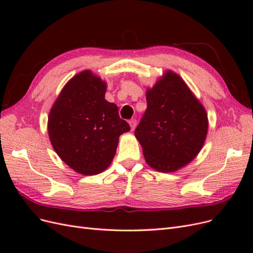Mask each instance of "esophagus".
Returning <instances> with one entry per match:
<instances>
[{"mask_svg": "<svg viewBox=\"0 0 253 253\" xmlns=\"http://www.w3.org/2000/svg\"><path fill=\"white\" fill-rule=\"evenodd\" d=\"M128 125L129 126H131V131H134L135 127H136V125H137V121L136 119H131L128 121Z\"/></svg>", "mask_w": 253, "mask_h": 253, "instance_id": "obj_1", "label": "esophagus"}]
</instances>
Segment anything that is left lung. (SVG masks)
I'll return each instance as SVG.
<instances>
[{
	"label": "left lung",
	"instance_id": "8db88e82",
	"mask_svg": "<svg viewBox=\"0 0 253 253\" xmlns=\"http://www.w3.org/2000/svg\"><path fill=\"white\" fill-rule=\"evenodd\" d=\"M148 108L135 136L152 169L175 172L197 156L208 133V114L179 75L166 71L147 89Z\"/></svg>",
	"mask_w": 253,
	"mask_h": 253
}]
</instances>
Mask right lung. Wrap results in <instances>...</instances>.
Here are the masks:
<instances>
[{"mask_svg": "<svg viewBox=\"0 0 253 253\" xmlns=\"http://www.w3.org/2000/svg\"><path fill=\"white\" fill-rule=\"evenodd\" d=\"M106 82L88 70L68 81L52 104L47 121L58 156L81 175H96L116 154L119 136L129 131L115 103L105 100Z\"/></svg>", "mask_w": 253, "mask_h": 253, "instance_id": "obj_1", "label": "right lung"}]
</instances>
